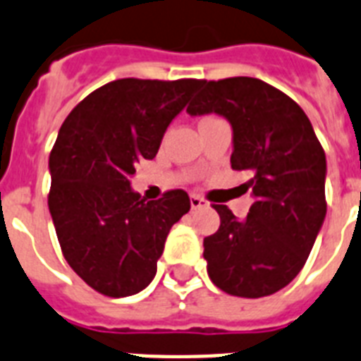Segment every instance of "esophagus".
<instances>
[{
    "mask_svg": "<svg viewBox=\"0 0 361 361\" xmlns=\"http://www.w3.org/2000/svg\"><path fill=\"white\" fill-rule=\"evenodd\" d=\"M190 204H192V210H197V208L207 207V201L193 193V195H190Z\"/></svg>",
    "mask_w": 361,
    "mask_h": 361,
    "instance_id": "1",
    "label": "esophagus"
}]
</instances>
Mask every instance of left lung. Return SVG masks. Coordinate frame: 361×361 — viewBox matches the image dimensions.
<instances>
[{
	"mask_svg": "<svg viewBox=\"0 0 361 361\" xmlns=\"http://www.w3.org/2000/svg\"><path fill=\"white\" fill-rule=\"evenodd\" d=\"M232 127V169L247 171L255 202L245 219L216 204L221 225L204 238L210 281L258 299L290 284L306 264L326 216V157L308 116L284 92L252 77L204 80L186 109Z\"/></svg>",
	"mask_w": 361,
	"mask_h": 361,
	"instance_id": "1",
	"label": "left lung"
}]
</instances>
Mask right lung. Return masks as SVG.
<instances>
[{
    "label": "right lung",
    "mask_w": 361,
    "mask_h": 361,
    "mask_svg": "<svg viewBox=\"0 0 361 361\" xmlns=\"http://www.w3.org/2000/svg\"><path fill=\"white\" fill-rule=\"evenodd\" d=\"M204 80L118 79L86 95L62 123L49 154V214L62 255L109 297L145 290L169 228L190 210L184 190L145 201L134 166L157 157L164 133Z\"/></svg>",
    "instance_id": "1"
}]
</instances>
